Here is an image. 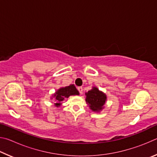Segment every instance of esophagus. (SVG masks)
Returning a JSON list of instances; mask_svg holds the SVG:
<instances>
[{"label":"esophagus","instance_id":"1","mask_svg":"<svg viewBox=\"0 0 157 157\" xmlns=\"http://www.w3.org/2000/svg\"><path fill=\"white\" fill-rule=\"evenodd\" d=\"M78 91H79V94H82V92H83V88H82V86H78Z\"/></svg>","mask_w":157,"mask_h":157}]
</instances>
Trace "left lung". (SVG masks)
Segmentation results:
<instances>
[{
  "mask_svg": "<svg viewBox=\"0 0 157 157\" xmlns=\"http://www.w3.org/2000/svg\"><path fill=\"white\" fill-rule=\"evenodd\" d=\"M86 102L89 105L90 109L94 111H100L103 109L107 96L98 88L94 87L91 91L86 94Z\"/></svg>",
  "mask_w": 157,
  "mask_h": 157,
  "instance_id": "1",
  "label": "left lung"
}]
</instances>
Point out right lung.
I'll list each match as a JSON object with an SVG mask.
<instances>
[{
	"label": "right lung",
	"mask_w": 157,
	"mask_h": 157,
	"mask_svg": "<svg viewBox=\"0 0 157 157\" xmlns=\"http://www.w3.org/2000/svg\"><path fill=\"white\" fill-rule=\"evenodd\" d=\"M79 95V92L75 88V85L71 84L68 86L63 87V88L59 89L57 92L54 94V97L55 98L57 103H55L56 107H59L62 104V101L65 98H68L70 95Z\"/></svg>",
	"instance_id": "1"
}]
</instances>
